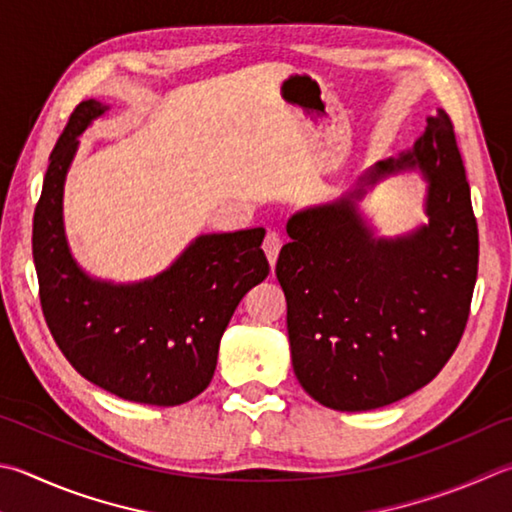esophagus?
I'll use <instances>...</instances> for the list:
<instances>
[{
	"instance_id": "34e87169",
	"label": "esophagus",
	"mask_w": 512,
	"mask_h": 512,
	"mask_svg": "<svg viewBox=\"0 0 512 512\" xmlns=\"http://www.w3.org/2000/svg\"><path fill=\"white\" fill-rule=\"evenodd\" d=\"M282 244H284V241H282L280 235H277V232H268L266 239H264V253H266L268 264H271V266H275Z\"/></svg>"
}]
</instances>
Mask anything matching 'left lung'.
Wrapping results in <instances>:
<instances>
[{"label": "left lung", "mask_w": 512, "mask_h": 512, "mask_svg": "<svg viewBox=\"0 0 512 512\" xmlns=\"http://www.w3.org/2000/svg\"><path fill=\"white\" fill-rule=\"evenodd\" d=\"M416 169L428 183V224L376 238L357 203L378 180ZM286 232L275 275L306 394L331 410L367 412L439 374L466 329L479 264L466 167L443 109L414 150L371 165L347 197L295 212Z\"/></svg>", "instance_id": "1"}]
</instances>
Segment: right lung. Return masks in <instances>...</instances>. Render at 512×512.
<instances>
[{
  "label": "right lung",
  "mask_w": 512,
  "mask_h": 512,
  "mask_svg": "<svg viewBox=\"0 0 512 512\" xmlns=\"http://www.w3.org/2000/svg\"><path fill=\"white\" fill-rule=\"evenodd\" d=\"M109 105L85 100L55 143L33 217V259L53 340L80 376L118 398L172 407L210 385L219 342L250 288L266 280L264 228L201 235L152 280L102 282L71 257L62 194L78 136Z\"/></svg>",
  "instance_id": "add662e5"
}]
</instances>
